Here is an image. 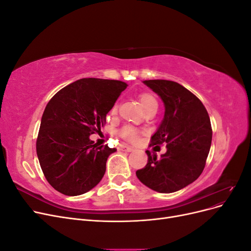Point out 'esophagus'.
<instances>
[{
	"instance_id": "obj_1",
	"label": "esophagus",
	"mask_w": 251,
	"mask_h": 251,
	"mask_svg": "<svg viewBox=\"0 0 251 251\" xmlns=\"http://www.w3.org/2000/svg\"><path fill=\"white\" fill-rule=\"evenodd\" d=\"M121 151H134V149L132 148V147H128V146H121Z\"/></svg>"
}]
</instances>
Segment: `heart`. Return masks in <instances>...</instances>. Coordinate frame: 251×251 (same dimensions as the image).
<instances>
[{
    "mask_svg": "<svg viewBox=\"0 0 251 251\" xmlns=\"http://www.w3.org/2000/svg\"><path fill=\"white\" fill-rule=\"evenodd\" d=\"M139 101L142 105L143 110L146 111V113L153 110L157 111L158 109L157 98L151 93H141L139 95ZM116 111H117V104H115L112 108V113H116ZM119 135L121 136V138H124L125 140L130 141V142H135L138 140V131L131 126H124L120 130Z\"/></svg>",
    "mask_w": 251,
    "mask_h": 251,
    "instance_id": "heart-1",
    "label": "heart"
}]
</instances>
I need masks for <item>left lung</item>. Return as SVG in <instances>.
Returning a JSON list of instances; mask_svg holds the SVG:
<instances>
[{"label":"left lung","instance_id":"left-lung-1","mask_svg":"<svg viewBox=\"0 0 251 251\" xmlns=\"http://www.w3.org/2000/svg\"><path fill=\"white\" fill-rule=\"evenodd\" d=\"M164 103V117L150 147L166 144L157 158L147 151L148 163L136 176L153 191L174 193L193 183L202 174L210 150L212 130L208 113L198 97L180 83L144 80Z\"/></svg>","mask_w":251,"mask_h":251}]
</instances>
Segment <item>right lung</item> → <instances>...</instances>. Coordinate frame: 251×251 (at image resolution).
<instances>
[{
  "label": "right lung",
  "instance_id": "obj_1",
  "mask_svg": "<svg viewBox=\"0 0 251 251\" xmlns=\"http://www.w3.org/2000/svg\"><path fill=\"white\" fill-rule=\"evenodd\" d=\"M120 80L81 78L53 96L43 113L36 154L49 184L66 196L95 187L116 151L97 146L90 135L100 133L105 117L126 88Z\"/></svg>",
  "mask_w": 251,
  "mask_h": 251
}]
</instances>
